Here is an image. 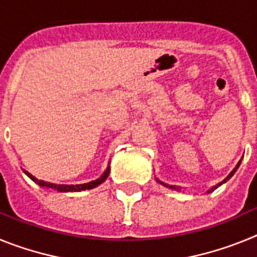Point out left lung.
Listing matches in <instances>:
<instances>
[{
  "label": "left lung",
  "mask_w": 257,
  "mask_h": 257,
  "mask_svg": "<svg viewBox=\"0 0 257 257\" xmlns=\"http://www.w3.org/2000/svg\"><path fill=\"white\" fill-rule=\"evenodd\" d=\"M239 165H240V161H239V162H238V165H237V166H235V167H234V170H233V171H231V172H230V174H229V175H228V176H226V179H224V180H222V181H221V183H219V184H217V185H215V187H212V188H211V189H210V190H207V193H211V192H213V189H216V188H217V187H220V185H221V184H224V183H225V181H226V180H229V179H230V178H231V176H233V175H234V172H235V171H237V169H238V167H239ZM158 181H160V180H158ZM160 183H161V184H162V185H165V187L170 188V189H175V190H179V188H178V187H175V185H167V184L162 183V181H160Z\"/></svg>",
  "instance_id": "left-lung-1"
}]
</instances>
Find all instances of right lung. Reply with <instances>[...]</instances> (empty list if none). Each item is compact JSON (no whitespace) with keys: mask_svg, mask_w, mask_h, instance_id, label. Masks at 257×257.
<instances>
[{"mask_svg":"<svg viewBox=\"0 0 257 257\" xmlns=\"http://www.w3.org/2000/svg\"><path fill=\"white\" fill-rule=\"evenodd\" d=\"M109 167L105 170L103 175H101L100 178L96 179L94 181H90V183H85V184H76V185H64V184H54V183H49V181H44V180H38L36 179L35 176L32 174H29L28 171L26 170H23V171L26 172V175L28 176L31 180L35 181L36 184H38L40 187H45V188H51V189H55L58 192H81V190H87V189H92V188H96L97 185H100L103 181H105V179L108 178L109 175Z\"/></svg>","mask_w":257,"mask_h":257,"instance_id":"right-lung-1","label":"right lung"}]
</instances>
